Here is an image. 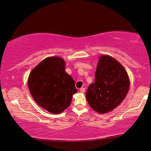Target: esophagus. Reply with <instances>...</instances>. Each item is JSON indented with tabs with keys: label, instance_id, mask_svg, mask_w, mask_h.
Instances as JSON below:
<instances>
[{
	"label": "esophagus",
	"instance_id": "obj_1",
	"mask_svg": "<svg viewBox=\"0 0 151 151\" xmlns=\"http://www.w3.org/2000/svg\"><path fill=\"white\" fill-rule=\"evenodd\" d=\"M80 91V92H82V93L85 92V88H81Z\"/></svg>",
	"mask_w": 151,
	"mask_h": 151
}]
</instances>
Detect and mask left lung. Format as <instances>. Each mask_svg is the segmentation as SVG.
Instances as JSON below:
<instances>
[{"instance_id":"1","label":"left lung","mask_w":151,"mask_h":151,"mask_svg":"<svg viewBox=\"0 0 151 151\" xmlns=\"http://www.w3.org/2000/svg\"><path fill=\"white\" fill-rule=\"evenodd\" d=\"M129 88L128 75L122 65L112 57L101 55L95 81L89 85L86 97L92 109L99 113H106L120 105Z\"/></svg>"}]
</instances>
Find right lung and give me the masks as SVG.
I'll return each instance as SVG.
<instances>
[{
    "label": "right lung",
    "mask_w": 151,
    "mask_h": 151,
    "mask_svg": "<svg viewBox=\"0 0 151 151\" xmlns=\"http://www.w3.org/2000/svg\"><path fill=\"white\" fill-rule=\"evenodd\" d=\"M27 84L36 103L55 114L66 109L78 92L73 78L65 72L64 60L59 57L41 61L29 73Z\"/></svg>",
    "instance_id": "1"
}]
</instances>
